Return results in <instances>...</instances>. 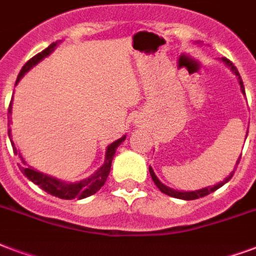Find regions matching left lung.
Masks as SVG:
<instances>
[{
	"instance_id": "1",
	"label": "left lung",
	"mask_w": 256,
	"mask_h": 256,
	"mask_svg": "<svg viewBox=\"0 0 256 256\" xmlns=\"http://www.w3.org/2000/svg\"><path fill=\"white\" fill-rule=\"evenodd\" d=\"M222 60L224 63H226V66L230 67V70H232V72L235 74L236 76H238V80H239V84H240V90H242V93L244 94V84H243V80H242V78H240V74L239 71H238V68H236L235 66H234V63L230 62V60H228L226 58H222ZM247 135H248V132H247ZM247 138V136H246ZM242 156V155H240ZM239 160L240 158L238 159V162H236V166L239 164ZM236 167L234 168V172H230V176H226V180H222V182H220V184H217V185L214 186H208V188H202V189H198V190H192V192H180V190H174V189H170L168 186L163 185L160 180H158V176H155V172H154L152 167L150 166V174H151V178H152L154 184L158 186V189L160 190L162 193L167 194V196H170V197H176V198H180V200H197V198H201V197H205V196H208V194L213 193L214 190H217L218 188H222L224 184H226L228 180L234 176V172H235Z\"/></svg>"
}]
</instances>
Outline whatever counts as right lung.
I'll use <instances>...</instances> for the list:
<instances>
[{
	"mask_svg": "<svg viewBox=\"0 0 256 256\" xmlns=\"http://www.w3.org/2000/svg\"><path fill=\"white\" fill-rule=\"evenodd\" d=\"M58 43L59 42H55L52 43L51 46H48L46 50H43L42 52L38 54V55H34L32 59H30L28 62L24 64V67L21 68L20 74L17 76V80H16V84L20 82V80L24 76L26 71H30V68L34 66H36L40 60H43L44 58H47L50 54L56 48ZM13 101V100H12ZM12 101H10V105H9V118H10V114H12ZM12 121L9 120L8 124H10ZM12 130H8V135H9V139H10V143H12V147H13V151L16 154L20 155L18 152V150H17L16 144L12 140ZM126 140V135L120 138V139H117L116 142H113L112 144H109L106 147V152H105V162L101 167H100L97 172L92 174L88 178H84V180H80V182H64V180H56V178H54L51 176H47V174H43V172H38V170H34L30 166H26V167H22L21 170L24 172V176L28 178L30 180H32L34 185L40 186L44 192H47L48 194H51V196H55L58 198H62V200H72V198H86V197H89V196H93L94 193H97L101 188L104 186L105 184V180H106L108 176H109V172H110V166H112V160H113V156H114V154H116V150L117 147L120 146L122 142ZM21 162L26 164V162L24 160V158L21 156Z\"/></svg>",
	"mask_w": 256,
	"mask_h": 256,
	"instance_id": "add662e5",
	"label": "right lung"
}]
</instances>
